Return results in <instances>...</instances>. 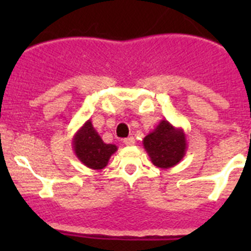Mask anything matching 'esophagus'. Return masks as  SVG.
<instances>
[{
	"mask_svg": "<svg viewBox=\"0 0 251 251\" xmlns=\"http://www.w3.org/2000/svg\"><path fill=\"white\" fill-rule=\"evenodd\" d=\"M124 145L126 146H133L134 143H136V139L133 138V137H128V138L124 139Z\"/></svg>",
	"mask_w": 251,
	"mask_h": 251,
	"instance_id": "34e87169",
	"label": "esophagus"
}]
</instances>
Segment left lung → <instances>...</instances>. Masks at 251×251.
I'll return each mask as SVG.
<instances>
[{
  "label": "left lung",
  "instance_id": "obj_1",
  "mask_svg": "<svg viewBox=\"0 0 251 251\" xmlns=\"http://www.w3.org/2000/svg\"><path fill=\"white\" fill-rule=\"evenodd\" d=\"M143 147L151 162L162 170L175 167L185 157L187 139L181 127H175L163 119L143 139Z\"/></svg>",
  "mask_w": 251,
  "mask_h": 251
}]
</instances>
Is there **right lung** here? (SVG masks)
I'll list each match as a JSON object with an SVG mask.
<instances>
[{"label":"right lung","mask_w":251,"mask_h":251,"mask_svg":"<svg viewBox=\"0 0 251 251\" xmlns=\"http://www.w3.org/2000/svg\"><path fill=\"white\" fill-rule=\"evenodd\" d=\"M73 150L77 159L88 168L99 171L106 167L109 158L118 150L115 145L104 143L88 119L73 137Z\"/></svg>","instance_id":"obj_1"}]
</instances>
